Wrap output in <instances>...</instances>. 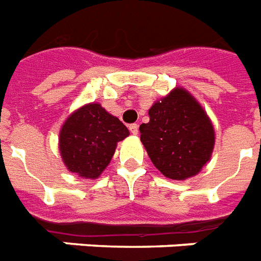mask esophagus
<instances>
[{"label":"esophagus","mask_w":261,"mask_h":261,"mask_svg":"<svg viewBox=\"0 0 261 261\" xmlns=\"http://www.w3.org/2000/svg\"><path fill=\"white\" fill-rule=\"evenodd\" d=\"M129 130H130V133H132V135H137V133H139V125L137 124L129 125Z\"/></svg>","instance_id":"obj_1"}]
</instances>
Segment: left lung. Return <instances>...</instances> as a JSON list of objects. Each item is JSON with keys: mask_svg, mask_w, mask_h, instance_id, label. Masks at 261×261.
Returning <instances> with one entry per match:
<instances>
[{"mask_svg": "<svg viewBox=\"0 0 261 261\" xmlns=\"http://www.w3.org/2000/svg\"><path fill=\"white\" fill-rule=\"evenodd\" d=\"M149 122L140 125V140L153 166L174 180H186L202 171L212 158L213 122L190 91L174 87L153 102Z\"/></svg>", "mask_w": 261, "mask_h": 261, "instance_id": "left-lung-1", "label": "left lung"}]
</instances>
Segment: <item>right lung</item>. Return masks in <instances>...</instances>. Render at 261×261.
<instances>
[{
	"label": "right lung",
	"instance_id": "obj_1",
	"mask_svg": "<svg viewBox=\"0 0 261 261\" xmlns=\"http://www.w3.org/2000/svg\"><path fill=\"white\" fill-rule=\"evenodd\" d=\"M128 128L101 103L90 102L74 110L59 132V152L68 171L83 179H97L109 166L118 141Z\"/></svg>",
	"mask_w": 261,
	"mask_h": 261
}]
</instances>
